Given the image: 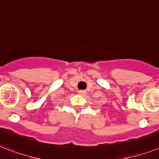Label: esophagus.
I'll use <instances>...</instances> for the list:
<instances>
[{
  "label": "esophagus",
  "mask_w": 159,
  "mask_h": 159,
  "mask_svg": "<svg viewBox=\"0 0 159 159\" xmlns=\"http://www.w3.org/2000/svg\"><path fill=\"white\" fill-rule=\"evenodd\" d=\"M79 93L80 95H85L86 93L84 92V91H83V90H80V91H79Z\"/></svg>",
  "instance_id": "esophagus-1"
}]
</instances>
